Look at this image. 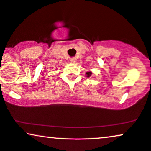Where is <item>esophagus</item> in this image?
Returning <instances> with one entry per match:
<instances>
[{"mask_svg": "<svg viewBox=\"0 0 151 151\" xmlns=\"http://www.w3.org/2000/svg\"><path fill=\"white\" fill-rule=\"evenodd\" d=\"M70 62L72 63H75L76 61H77V58H71L70 59Z\"/></svg>", "mask_w": 151, "mask_h": 151, "instance_id": "obj_1", "label": "esophagus"}]
</instances>
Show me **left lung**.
Wrapping results in <instances>:
<instances>
[{"label":"left lung","instance_id":"left-lung-1","mask_svg":"<svg viewBox=\"0 0 151 151\" xmlns=\"http://www.w3.org/2000/svg\"><path fill=\"white\" fill-rule=\"evenodd\" d=\"M86 74L87 77H90L91 76V74H92V72H87Z\"/></svg>","mask_w":151,"mask_h":151}]
</instances>
